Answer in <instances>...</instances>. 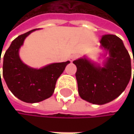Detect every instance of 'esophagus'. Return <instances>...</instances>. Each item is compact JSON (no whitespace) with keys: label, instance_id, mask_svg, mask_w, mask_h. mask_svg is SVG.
I'll list each match as a JSON object with an SVG mask.
<instances>
[{"label":"esophagus","instance_id":"1","mask_svg":"<svg viewBox=\"0 0 134 134\" xmlns=\"http://www.w3.org/2000/svg\"><path fill=\"white\" fill-rule=\"evenodd\" d=\"M77 57H78V56H77L76 54H73V55H71V57H70V61H71V62L74 61L75 59H77Z\"/></svg>","mask_w":134,"mask_h":134}]
</instances>
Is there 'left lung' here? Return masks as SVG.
<instances>
[{"mask_svg":"<svg viewBox=\"0 0 134 134\" xmlns=\"http://www.w3.org/2000/svg\"><path fill=\"white\" fill-rule=\"evenodd\" d=\"M101 47L109 57L100 66L86 58L73 61L81 98L94 104H104L119 96L131 78V59L122 40L113 34L103 35ZM134 63V59H133Z\"/></svg>","mask_w":134,"mask_h":134,"instance_id":"8db88e82","label":"left lung"}]
</instances>
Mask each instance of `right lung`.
Listing matches in <instances>:
<instances>
[{
	"instance_id": "add662e5",
	"label": "right lung",
	"mask_w": 134,
	"mask_h": 134,
	"mask_svg": "<svg viewBox=\"0 0 134 134\" xmlns=\"http://www.w3.org/2000/svg\"><path fill=\"white\" fill-rule=\"evenodd\" d=\"M36 30L15 38L3 58V77L9 89L19 100L26 103H37L51 97L54 93L56 81L66 66L70 63V61L56 63L34 69L22 63L19 57V49L25 38Z\"/></svg>"
}]
</instances>
